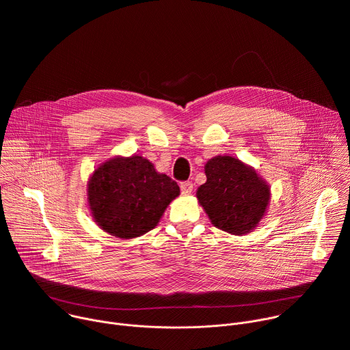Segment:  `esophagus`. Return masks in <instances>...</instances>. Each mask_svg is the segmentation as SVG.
<instances>
[{"mask_svg": "<svg viewBox=\"0 0 350 350\" xmlns=\"http://www.w3.org/2000/svg\"><path fill=\"white\" fill-rule=\"evenodd\" d=\"M180 189H181L183 195H189L193 189V184L191 181H184L180 184Z\"/></svg>", "mask_w": 350, "mask_h": 350, "instance_id": "1", "label": "esophagus"}]
</instances>
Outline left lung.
<instances>
[{
  "mask_svg": "<svg viewBox=\"0 0 350 350\" xmlns=\"http://www.w3.org/2000/svg\"><path fill=\"white\" fill-rule=\"evenodd\" d=\"M205 174L196 198L212 224L232 235L252 231L267 212L269 184L254 167L227 155L209 159Z\"/></svg>",
  "mask_w": 350,
  "mask_h": 350,
  "instance_id": "8db88e82",
  "label": "left lung"
}]
</instances>
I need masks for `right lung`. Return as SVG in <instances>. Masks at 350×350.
<instances>
[{
  "mask_svg": "<svg viewBox=\"0 0 350 350\" xmlns=\"http://www.w3.org/2000/svg\"><path fill=\"white\" fill-rule=\"evenodd\" d=\"M180 187L158 173L148 159L133 155L112 158L92 173L87 199L94 221L118 238H135L159 223Z\"/></svg>",
  "mask_w": 350,
  "mask_h": 350,
  "instance_id": "obj_1",
  "label": "right lung"
}]
</instances>
